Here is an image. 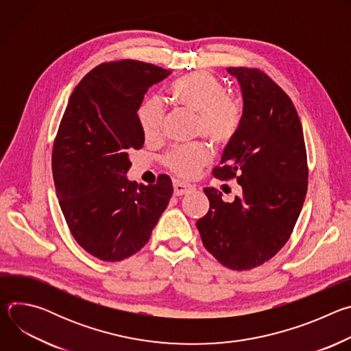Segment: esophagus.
<instances>
[{"label":"esophagus","mask_w":351,"mask_h":351,"mask_svg":"<svg viewBox=\"0 0 351 351\" xmlns=\"http://www.w3.org/2000/svg\"><path fill=\"white\" fill-rule=\"evenodd\" d=\"M194 187L189 183H184V182H180V180H175L173 182V193L175 195H183V194H187L190 191H193Z\"/></svg>","instance_id":"1"}]
</instances>
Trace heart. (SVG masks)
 I'll use <instances>...</instances> for the list:
<instances>
[{"label":"heart","instance_id":"1","mask_svg":"<svg viewBox=\"0 0 351 351\" xmlns=\"http://www.w3.org/2000/svg\"><path fill=\"white\" fill-rule=\"evenodd\" d=\"M173 101L198 114L197 129L214 144H225L237 133L243 121V104L228 95L225 86L208 72H193L169 87ZM164 106L158 97H149L138 110V123L145 137L160 133L164 121ZM210 158V149L203 143L180 144L167 153L165 165L182 178L194 176Z\"/></svg>","mask_w":351,"mask_h":351}]
</instances>
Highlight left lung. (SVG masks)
<instances>
[{"label": "left lung", "instance_id": "1", "mask_svg": "<svg viewBox=\"0 0 351 351\" xmlns=\"http://www.w3.org/2000/svg\"><path fill=\"white\" fill-rule=\"evenodd\" d=\"M240 84L243 121L213 175L236 178L233 203L206 187L210 210L197 221L204 247L226 268L247 271L271 260L303 208L308 167L304 134L290 97L263 71L228 68Z\"/></svg>", "mask_w": 351, "mask_h": 351}]
</instances>
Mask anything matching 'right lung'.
Returning a JSON list of instances; mask_svg holds the SVG:
<instances>
[{"mask_svg":"<svg viewBox=\"0 0 351 351\" xmlns=\"http://www.w3.org/2000/svg\"><path fill=\"white\" fill-rule=\"evenodd\" d=\"M169 75L133 60L98 65L75 87L61 119L51 158L60 207L75 240L103 261L144 247L172 197L168 175L148 186L126 178L129 153L144 144V94Z\"/></svg>","mask_w":351,"mask_h":351,"instance_id":"right-lung-1","label":"right lung"}]
</instances>
